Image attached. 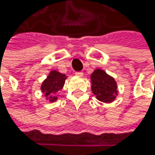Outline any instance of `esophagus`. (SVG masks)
I'll return each instance as SVG.
<instances>
[{"mask_svg":"<svg viewBox=\"0 0 155 155\" xmlns=\"http://www.w3.org/2000/svg\"><path fill=\"white\" fill-rule=\"evenodd\" d=\"M75 75H76V76H78V77H82V76L84 75V73H83L82 71H76V72H75Z\"/></svg>","mask_w":155,"mask_h":155,"instance_id":"esophagus-1","label":"esophagus"}]
</instances>
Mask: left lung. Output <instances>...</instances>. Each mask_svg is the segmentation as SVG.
Returning a JSON list of instances; mask_svg holds the SVG:
<instances>
[{
    "label": "left lung",
    "instance_id": "left-lung-1",
    "mask_svg": "<svg viewBox=\"0 0 155 155\" xmlns=\"http://www.w3.org/2000/svg\"><path fill=\"white\" fill-rule=\"evenodd\" d=\"M91 89L97 98L102 102H112L117 95V84L104 71L97 69L91 74Z\"/></svg>",
    "mask_w": 155,
    "mask_h": 155
}]
</instances>
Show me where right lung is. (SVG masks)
Here are the masks:
<instances>
[{
    "mask_svg": "<svg viewBox=\"0 0 155 155\" xmlns=\"http://www.w3.org/2000/svg\"><path fill=\"white\" fill-rule=\"evenodd\" d=\"M66 78L67 76L65 74H62L57 71H52L47 78L41 84V90L47 98H49L50 102H54L58 99L56 94L62 89Z\"/></svg>",
    "mask_w": 155,
    "mask_h": 155,
    "instance_id": "add662e5",
    "label": "right lung"
}]
</instances>
